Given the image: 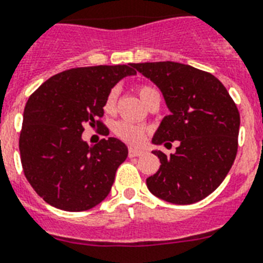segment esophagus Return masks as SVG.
<instances>
[{"instance_id": "esophagus-1", "label": "esophagus", "mask_w": 263, "mask_h": 263, "mask_svg": "<svg viewBox=\"0 0 263 263\" xmlns=\"http://www.w3.org/2000/svg\"><path fill=\"white\" fill-rule=\"evenodd\" d=\"M144 154V151L142 149H136V148H129L128 149V156L129 158H136V156H142Z\"/></svg>"}]
</instances>
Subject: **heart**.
Wrapping results in <instances>:
<instances>
[{"instance_id": "1", "label": "heart", "mask_w": 263, "mask_h": 263, "mask_svg": "<svg viewBox=\"0 0 263 263\" xmlns=\"http://www.w3.org/2000/svg\"><path fill=\"white\" fill-rule=\"evenodd\" d=\"M136 90H138L139 98L142 99V101L145 105H148L155 99H160L159 98L158 90L155 88L149 87V85H144V84L139 85L136 88ZM116 100H118V90L111 89L108 92L104 101V111L107 114H114L116 111ZM114 132L116 134L118 138H120L121 140H124L125 143H129V144H140L145 138L144 128L124 120L118 121L114 125Z\"/></svg>"}]
</instances>
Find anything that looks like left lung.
I'll list each match as a JSON object with an SVG mask.
<instances>
[{
    "instance_id": "1",
    "label": "left lung",
    "mask_w": 263,
    "mask_h": 263,
    "mask_svg": "<svg viewBox=\"0 0 263 263\" xmlns=\"http://www.w3.org/2000/svg\"><path fill=\"white\" fill-rule=\"evenodd\" d=\"M162 90L171 115L159 125L154 144L180 143L160 159L147 187L165 202L191 204L217 190L238 151L239 111L224 85L209 72L174 61L132 64Z\"/></svg>"
}]
</instances>
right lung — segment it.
I'll return each instance as SVG.
<instances>
[{"label":"right lung","mask_w":263,"mask_h":263,"mask_svg":"<svg viewBox=\"0 0 263 263\" xmlns=\"http://www.w3.org/2000/svg\"><path fill=\"white\" fill-rule=\"evenodd\" d=\"M136 74L132 64L72 68L41 84L24 109L20 154L33 190L50 206L85 211L104 200L127 145L116 138L89 147L84 125L108 128L101 121L108 92L123 77Z\"/></svg>","instance_id":"add662e5"}]
</instances>
